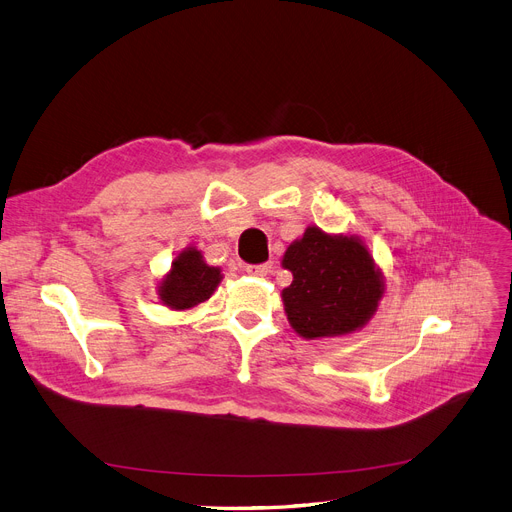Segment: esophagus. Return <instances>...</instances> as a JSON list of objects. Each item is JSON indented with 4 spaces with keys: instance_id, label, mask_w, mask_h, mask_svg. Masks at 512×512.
Segmentation results:
<instances>
[{
    "instance_id": "34e87169",
    "label": "esophagus",
    "mask_w": 512,
    "mask_h": 512,
    "mask_svg": "<svg viewBox=\"0 0 512 512\" xmlns=\"http://www.w3.org/2000/svg\"><path fill=\"white\" fill-rule=\"evenodd\" d=\"M273 268V262H262V264H248L246 270L252 277H266L268 270Z\"/></svg>"
}]
</instances>
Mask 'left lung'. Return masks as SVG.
Returning a JSON list of instances; mask_svg holds the SVG:
<instances>
[{"instance_id": "left-lung-1", "label": "left lung", "mask_w": 512, "mask_h": 512, "mask_svg": "<svg viewBox=\"0 0 512 512\" xmlns=\"http://www.w3.org/2000/svg\"><path fill=\"white\" fill-rule=\"evenodd\" d=\"M283 266L293 281L283 289L285 312L306 339L347 335L364 326L382 297V281L368 250L353 237L310 227L293 242Z\"/></svg>"}]
</instances>
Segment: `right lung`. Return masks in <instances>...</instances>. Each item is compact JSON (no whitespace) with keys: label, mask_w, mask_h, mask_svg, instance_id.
Returning <instances> with one entry per match:
<instances>
[{"label":"right lung","mask_w":512,"mask_h":512,"mask_svg":"<svg viewBox=\"0 0 512 512\" xmlns=\"http://www.w3.org/2000/svg\"><path fill=\"white\" fill-rule=\"evenodd\" d=\"M221 281V270L204 264L198 250H188L173 262L159 295L169 308L186 310L202 304Z\"/></svg>","instance_id":"obj_1"}]
</instances>
